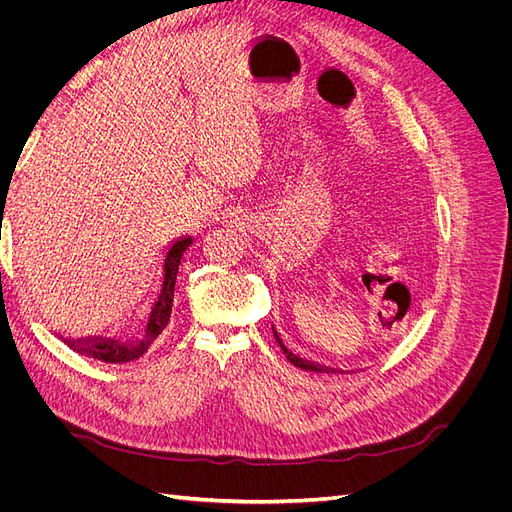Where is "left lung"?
Masks as SVG:
<instances>
[{
    "instance_id": "obj_1",
    "label": "left lung",
    "mask_w": 512,
    "mask_h": 512,
    "mask_svg": "<svg viewBox=\"0 0 512 512\" xmlns=\"http://www.w3.org/2000/svg\"><path fill=\"white\" fill-rule=\"evenodd\" d=\"M275 337H277V333H275ZM277 342H280V337H277ZM280 346L284 348V344L280 342ZM284 354L288 356L290 359V363H294L297 367H301V369H312V371H322V367L320 365H316V363H309V361H303V359H299V356H294L292 352H288L286 348H284Z\"/></svg>"
}]
</instances>
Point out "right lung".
Masks as SVG:
<instances>
[{
    "instance_id": "add662e5",
    "label": "right lung",
    "mask_w": 512,
    "mask_h": 512,
    "mask_svg": "<svg viewBox=\"0 0 512 512\" xmlns=\"http://www.w3.org/2000/svg\"><path fill=\"white\" fill-rule=\"evenodd\" d=\"M190 243H192V239H181L173 247H170V252H168L166 262H164L162 292H160L156 305L151 307V314H149L145 331L138 335L134 342L123 344V342H115V339H108V342H98V339H96V344H76V350H79L81 354L91 356V359L106 361V363H126V361L138 359V356H143L149 350V346L156 342L158 335L166 329V324L170 320V312H173L179 262H181L183 252L190 247Z\"/></svg>"
}]
</instances>
